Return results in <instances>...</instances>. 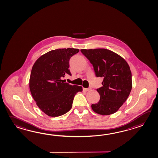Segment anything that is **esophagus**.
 <instances>
[{"label": "esophagus", "mask_w": 158, "mask_h": 158, "mask_svg": "<svg viewBox=\"0 0 158 158\" xmlns=\"http://www.w3.org/2000/svg\"><path fill=\"white\" fill-rule=\"evenodd\" d=\"M91 89V88H83V91H84V92H87L88 91H90Z\"/></svg>", "instance_id": "esophagus-1"}]
</instances>
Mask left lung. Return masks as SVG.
Segmentation results:
<instances>
[{
	"label": "left lung",
	"mask_w": 158,
	"mask_h": 158,
	"mask_svg": "<svg viewBox=\"0 0 158 158\" xmlns=\"http://www.w3.org/2000/svg\"><path fill=\"white\" fill-rule=\"evenodd\" d=\"M81 51L92 64L96 77L104 78L102 86L97 89L100 99L92 104V109L102 115L116 113L126 102L132 88L130 67L121 56L108 49Z\"/></svg>",
	"instance_id": "obj_1"
}]
</instances>
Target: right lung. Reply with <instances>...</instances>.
<instances>
[{"label":"right lung","mask_w":158,"mask_h":158,"mask_svg":"<svg viewBox=\"0 0 158 158\" xmlns=\"http://www.w3.org/2000/svg\"><path fill=\"white\" fill-rule=\"evenodd\" d=\"M79 52L67 48L51 50L40 56L32 67L29 88L39 108L50 117L62 116L72 107L74 96L81 86L63 83L66 74L71 75L69 60Z\"/></svg>","instance_id":"1"}]
</instances>
